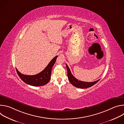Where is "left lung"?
I'll return each mask as SVG.
<instances>
[{
  "mask_svg": "<svg viewBox=\"0 0 124 124\" xmlns=\"http://www.w3.org/2000/svg\"><path fill=\"white\" fill-rule=\"evenodd\" d=\"M66 67H67V69L68 79L69 80L70 83L77 88H82L83 89V88H87L90 87L92 86L93 85H94V84H95L96 83H97L100 79L95 81L91 82H84V81L78 80L76 78H75L73 76V75L72 74L71 72H70V70L68 66L67 65V64H66Z\"/></svg>",
  "mask_w": 124,
  "mask_h": 124,
  "instance_id": "obj_1",
  "label": "left lung"
}]
</instances>
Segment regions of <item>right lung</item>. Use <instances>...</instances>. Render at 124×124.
I'll return each mask as SVG.
<instances>
[{"label": "right lung", "mask_w": 124, "mask_h": 124, "mask_svg": "<svg viewBox=\"0 0 124 124\" xmlns=\"http://www.w3.org/2000/svg\"><path fill=\"white\" fill-rule=\"evenodd\" d=\"M58 56H56L49 63L46 68L40 73L32 76L25 75L21 74L16 68L17 75L25 83L33 86H40L46 84L50 79L51 69L56 62Z\"/></svg>", "instance_id": "right-lung-1"}]
</instances>
